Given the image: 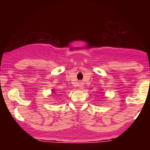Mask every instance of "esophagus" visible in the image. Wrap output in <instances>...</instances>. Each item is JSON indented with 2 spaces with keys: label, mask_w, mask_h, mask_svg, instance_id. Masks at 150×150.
I'll use <instances>...</instances> for the list:
<instances>
[{
  "label": "esophagus",
  "mask_w": 150,
  "mask_h": 150,
  "mask_svg": "<svg viewBox=\"0 0 150 150\" xmlns=\"http://www.w3.org/2000/svg\"><path fill=\"white\" fill-rule=\"evenodd\" d=\"M79 89H82L83 87L82 83H79Z\"/></svg>",
  "instance_id": "esophagus-1"
}]
</instances>
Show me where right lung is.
I'll list each match as a JSON object with an SVG mask.
<instances>
[{
	"mask_svg": "<svg viewBox=\"0 0 150 150\" xmlns=\"http://www.w3.org/2000/svg\"><path fill=\"white\" fill-rule=\"evenodd\" d=\"M52 92H54V91H52Z\"/></svg>",
	"mask_w": 150,
	"mask_h": 150,
	"instance_id": "obj_1",
	"label": "right lung"
}]
</instances>
